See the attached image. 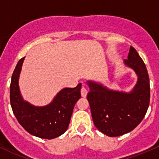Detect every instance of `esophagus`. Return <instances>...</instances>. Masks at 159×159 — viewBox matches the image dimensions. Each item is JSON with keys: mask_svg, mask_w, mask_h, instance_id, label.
I'll list each match as a JSON object with an SVG mask.
<instances>
[{"mask_svg": "<svg viewBox=\"0 0 159 159\" xmlns=\"http://www.w3.org/2000/svg\"><path fill=\"white\" fill-rule=\"evenodd\" d=\"M80 93H81V96H83V97H86V96H87L88 90L84 86H83L81 88V90H80Z\"/></svg>", "mask_w": 159, "mask_h": 159, "instance_id": "34e87169", "label": "esophagus"}]
</instances>
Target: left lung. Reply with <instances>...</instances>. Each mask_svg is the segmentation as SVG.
I'll list each match as a JSON object with an SVG mask.
<instances>
[{
  "instance_id": "left-lung-1",
  "label": "left lung",
  "mask_w": 159,
  "mask_h": 159,
  "mask_svg": "<svg viewBox=\"0 0 159 159\" xmlns=\"http://www.w3.org/2000/svg\"><path fill=\"white\" fill-rule=\"evenodd\" d=\"M124 63L135 70L138 82L131 93L109 90L99 83L88 81L87 99L93 122L102 133L120 136L133 130L145 117L149 106L150 85L146 66L131 46Z\"/></svg>"
}]
</instances>
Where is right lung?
I'll return each mask as SVG.
<instances>
[{
  "mask_svg": "<svg viewBox=\"0 0 159 159\" xmlns=\"http://www.w3.org/2000/svg\"><path fill=\"white\" fill-rule=\"evenodd\" d=\"M25 57L17 63L10 86V101L16 119L27 132L41 139H52L67 129L73 108L81 97V83L74 88L63 89L51 103L37 107L24 102L20 96L18 78Z\"/></svg>",
  "mask_w": 159,
  "mask_h": 159,
  "instance_id": "right-lung-1",
  "label": "right lung"
}]
</instances>
